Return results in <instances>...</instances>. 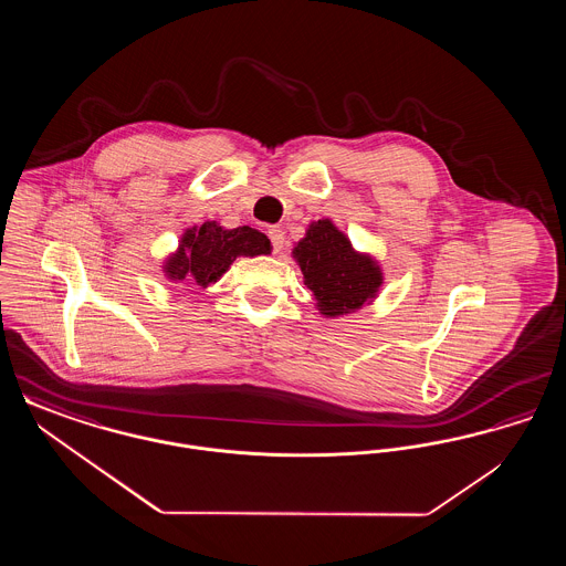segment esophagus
I'll return each mask as SVG.
<instances>
[{
	"mask_svg": "<svg viewBox=\"0 0 566 566\" xmlns=\"http://www.w3.org/2000/svg\"><path fill=\"white\" fill-rule=\"evenodd\" d=\"M268 235H270L271 245H273V252H280L282 248H284V231L280 229V227H270V231H268Z\"/></svg>",
	"mask_w": 566,
	"mask_h": 566,
	"instance_id": "1",
	"label": "esophagus"
}]
</instances>
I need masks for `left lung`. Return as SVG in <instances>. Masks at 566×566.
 <instances>
[{
	"mask_svg": "<svg viewBox=\"0 0 566 566\" xmlns=\"http://www.w3.org/2000/svg\"><path fill=\"white\" fill-rule=\"evenodd\" d=\"M293 259L324 318L348 316L369 305L384 284L376 259L354 250L348 235L328 218L307 227L305 238L293 248Z\"/></svg>",
	"mask_w": 566,
	"mask_h": 566,
	"instance_id": "left-lung-1",
	"label": "left lung"
}]
</instances>
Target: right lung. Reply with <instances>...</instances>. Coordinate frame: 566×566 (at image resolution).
Wrapping results in <instances>:
<instances>
[{
    "instance_id": "obj_1",
    "label": "right lung",
    "mask_w": 566,
    "mask_h": 566,
    "mask_svg": "<svg viewBox=\"0 0 566 566\" xmlns=\"http://www.w3.org/2000/svg\"><path fill=\"white\" fill-rule=\"evenodd\" d=\"M271 254V242L265 233L252 227L224 229L220 222L208 220L201 227H190L176 248L163 261V275L169 282L192 280L208 289L216 284L238 256Z\"/></svg>"
}]
</instances>
